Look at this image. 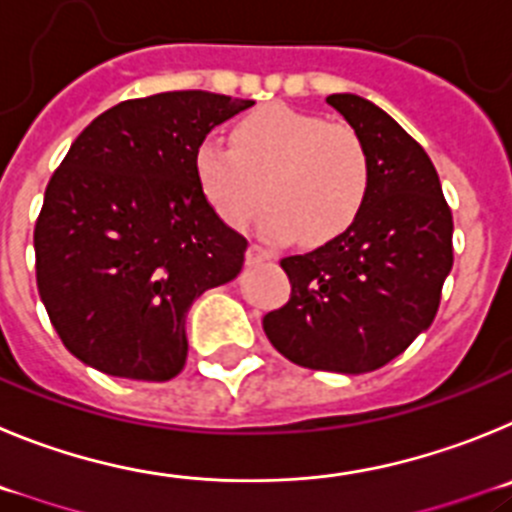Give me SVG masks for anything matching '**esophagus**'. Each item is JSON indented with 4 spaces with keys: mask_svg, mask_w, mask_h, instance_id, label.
I'll list each match as a JSON object with an SVG mask.
<instances>
[{
    "mask_svg": "<svg viewBox=\"0 0 512 512\" xmlns=\"http://www.w3.org/2000/svg\"><path fill=\"white\" fill-rule=\"evenodd\" d=\"M273 260V255L267 250H262V247L257 245H250V250H247V265H260V262H267Z\"/></svg>",
    "mask_w": 512,
    "mask_h": 512,
    "instance_id": "esophagus-1",
    "label": "esophagus"
}]
</instances>
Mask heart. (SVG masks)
<instances>
[{
    "mask_svg": "<svg viewBox=\"0 0 512 512\" xmlns=\"http://www.w3.org/2000/svg\"><path fill=\"white\" fill-rule=\"evenodd\" d=\"M234 145L201 140L193 176L229 227H245L262 201L270 242L324 245L357 222L370 193V160L354 130L290 107H265L234 127Z\"/></svg>",
    "mask_w": 512,
    "mask_h": 512,
    "instance_id": "heart-1",
    "label": "heart"
}]
</instances>
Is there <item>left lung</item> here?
<instances>
[{
	"label": "left lung",
	"instance_id": "left-lung-1",
	"mask_svg": "<svg viewBox=\"0 0 512 512\" xmlns=\"http://www.w3.org/2000/svg\"><path fill=\"white\" fill-rule=\"evenodd\" d=\"M326 104L365 145L370 193L347 232L280 262L290 301L265 313L262 329L296 365L362 375L434 324L454 224L434 163L388 112L357 94H331Z\"/></svg>",
	"mask_w": 512,
	"mask_h": 512
}]
</instances>
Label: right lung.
I'll return each instance as SVG.
<instances>
[{"label": "right lung", "instance_id": "obj_1", "mask_svg": "<svg viewBox=\"0 0 512 512\" xmlns=\"http://www.w3.org/2000/svg\"><path fill=\"white\" fill-rule=\"evenodd\" d=\"M255 101L168 91L94 119L45 188L35 224L38 290L84 365L165 382L186 365V313L234 280L247 239L193 176V150Z\"/></svg>", "mask_w": 512, "mask_h": 512}]
</instances>
